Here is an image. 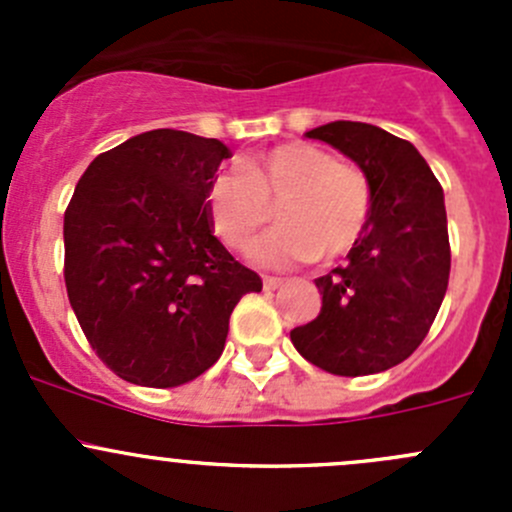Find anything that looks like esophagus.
I'll list each match as a JSON object with an SVG mask.
<instances>
[{
  "label": "esophagus",
  "mask_w": 512,
  "mask_h": 512,
  "mask_svg": "<svg viewBox=\"0 0 512 512\" xmlns=\"http://www.w3.org/2000/svg\"><path fill=\"white\" fill-rule=\"evenodd\" d=\"M282 277H265V280H262V285H265V289L267 292H272V289H277V287H282Z\"/></svg>",
  "instance_id": "esophagus-1"
}]
</instances>
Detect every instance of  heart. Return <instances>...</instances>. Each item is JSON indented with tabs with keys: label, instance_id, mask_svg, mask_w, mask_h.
<instances>
[{
	"label": "heart",
	"instance_id": "1",
	"mask_svg": "<svg viewBox=\"0 0 512 512\" xmlns=\"http://www.w3.org/2000/svg\"><path fill=\"white\" fill-rule=\"evenodd\" d=\"M277 210L282 227L262 242V265L287 270L319 255L339 257L364 235L374 193L356 165L304 141H289L237 170L215 175L208 185V215L227 247L250 252Z\"/></svg>",
	"mask_w": 512,
	"mask_h": 512
}]
</instances>
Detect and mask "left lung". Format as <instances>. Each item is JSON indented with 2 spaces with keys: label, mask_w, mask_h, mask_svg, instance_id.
<instances>
[{
  "label": "left lung",
  "mask_w": 512,
  "mask_h": 512,
  "mask_svg": "<svg viewBox=\"0 0 512 512\" xmlns=\"http://www.w3.org/2000/svg\"><path fill=\"white\" fill-rule=\"evenodd\" d=\"M352 158L374 205L347 265L317 277V319L289 332L294 349L337 376L379 374L416 352L451 272L443 188L421 153L371 123L334 121L304 133Z\"/></svg>",
  "instance_id": "left-lung-1"
}]
</instances>
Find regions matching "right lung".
Instances as JSON below:
<instances>
[{
  "instance_id": "obj_1",
  "label": "right lung",
  "mask_w": 512,
  "mask_h": 512,
  "mask_svg": "<svg viewBox=\"0 0 512 512\" xmlns=\"http://www.w3.org/2000/svg\"><path fill=\"white\" fill-rule=\"evenodd\" d=\"M230 148L158 128L101 153L64 215V280L98 359L170 389L220 359L230 314L262 280L213 235L208 185Z\"/></svg>"
}]
</instances>
